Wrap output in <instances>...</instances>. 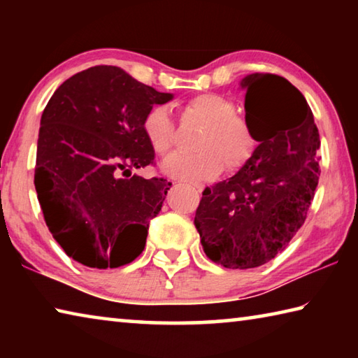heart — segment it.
<instances>
[{"label":"heart","mask_w":358,"mask_h":358,"mask_svg":"<svg viewBox=\"0 0 358 358\" xmlns=\"http://www.w3.org/2000/svg\"><path fill=\"white\" fill-rule=\"evenodd\" d=\"M186 108L207 123L196 143L199 153L172 155L162 162V172L186 183H201L215 178L222 164L232 172L250 159L256 141L250 126L235 117V107L227 98L215 93L197 94L187 101ZM142 131L157 155H167L172 150L175 129L164 106H155L145 113Z\"/></svg>","instance_id":"1"}]
</instances>
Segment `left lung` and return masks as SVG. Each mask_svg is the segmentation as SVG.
Instances as JSON below:
<instances>
[{
    "instance_id": "8db88e82",
    "label": "left lung",
    "mask_w": 358,
    "mask_h": 358,
    "mask_svg": "<svg viewBox=\"0 0 358 358\" xmlns=\"http://www.w3.org/2000/svg\"><path fill=\"white\" fill-rule=\"evenodd\" d=\"M240 87L259 145L234 177L205 187L194 224L213 262L245 270L273 259L305 222L320 141L305 96L286 78L256 72Z\"/></svg>"
}]
</instances>
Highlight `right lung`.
<instances>
[{
  "label": "right lung",
  "instance_id": "1",
  "mask_svg": "<svg viewBox=\"0 0 358 358\" xmlns=\"http://www.w3.org/2000/svg\"><path fill=\"white\" fill-rule=\"evenodd\" d=\"M117 66H94L57 88L41 118L34 186L48 230L69 257L117 268L145 248L172 183L131 175L153 164L145 113L172 101ZM128 171L131 179H121Z\"/></svg>",
  "mask_w": 358,
  "mask_h": 358
}]
</instances>
